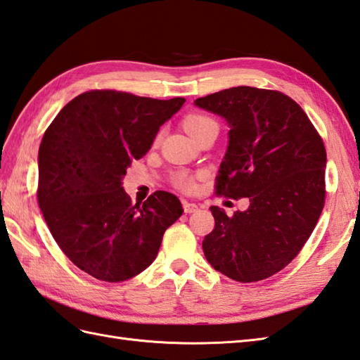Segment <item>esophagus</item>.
Here are the masks:
<instances>
[{
  "label": "esophagus",
  "instance_id": "obj_1",
  "mask_svg": "<svg viewBox=\"0 0 360 360\" xmlns=\"http://www.w3.org/2000/svg\"><path fill=\"white\" fill-rule=\"evenodd\" d=\"M196 210H198V204L184 201V212H186V213H193V212H196Z\"/></svg>",
  "mask_w": 360,
  "mask_h": 360
}]
</instances>
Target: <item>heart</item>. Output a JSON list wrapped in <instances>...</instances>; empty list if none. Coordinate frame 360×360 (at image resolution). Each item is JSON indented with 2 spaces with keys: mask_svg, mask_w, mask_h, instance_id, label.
I'll use <instances>...</instances> for the list:
<instances>
[{
  "mask_svg": "<svg viewBox=\"0 0 360 360\" xmlns=\"http://www.w3.org/2000/svg\"><path fill=\"white\" fill-rule=\"evenodd\" d=\"M182 125H184L186 131L192 137H195V139L210 128H218L215 119H212L210 116H207V114H201V112L187 114L184 120H182ZM158 141H159V136H158ZM173 182L176 187L182 190V192H192L195 188V178L188 172L176 173L173 176Z\"/></svg>",
  "mask_w": 360,
  "mask_h": 360,
  "instance_id": "b5f03b06",
  "label": "heart"
}]
</instances>
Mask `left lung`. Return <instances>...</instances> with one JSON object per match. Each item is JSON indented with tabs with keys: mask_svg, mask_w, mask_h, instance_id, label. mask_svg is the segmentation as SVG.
<instances>
[{
	"mask_svg": "<svg viewBox=\"0 0 360 360\" xmlns=\"http://www.w3.org/2000/svg\"><path fill=\"white\" fill-rule=\"evenodd\" d=\"M195 105L231 127L215 193L250 202L232 217L212 205L215 229L202 241L204 255L235 281L269 278L298 255L323 210L322 137L302 106L280 91L236 86Z\"/></svg>",
	"mask_w": 360,
	"mask_h": 360,
	"instance_id": "left-lung-1",
	"label": "left lung"
}]
</instances>
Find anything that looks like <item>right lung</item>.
Here are the masks:
<instances>
[{"mask_svg":"<svg viewBox=\"0 0 360 360\" xmlns=\"http://www.w3.org/2000/svg\"><path fill=\"white\" fill-rule=\"evenodd\" d=\"M184 102L93 89L65 105L44 131L38 205L58 248L94 278L117 283L147 269L184 212L173 193L158 190L139 205L122 187L127 168Z\"/></svg>","mask_w":360,"mask_h":360,"instance_id":"add662e5","label":"right lung"}]
</instances>
